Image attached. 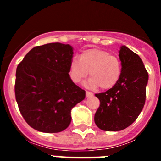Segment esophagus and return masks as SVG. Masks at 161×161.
<instances>
[{
    "mask_svg": "<svg viewBox=\"0 0 161 161\" xmlns=\"http://www.w3.org/2000/svg\"><path fill=\"white\" fill-rule=\"evenodd\" d=\"M93 96V94L91 92H89V91H86V97H92Z\"/></svg>",
    "mask_w": 161,
    "mask_h": 161,
    "instance_id": "1",
    "label": "esophagus"
}]
</instances>
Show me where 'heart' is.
Returning <instances> with one entry per match:
<instances>
[{
    "instance_id": "obj_1",
    "label": "heart",
    "mask_w": 161,
    "mask_h": 161,
    "mask_svg": "<svg viewBox=\"0 0 161 161\" xmlns=\"http://www.w3.org/2000/svg\"><path fill=\"white\" fill-rule=\"evenodd\" d=\"M90 71L88 86L101 87L107 90L114 87L121 76V64L118 58L104 50L92 48L84 51L80 59L73 58L70 62L69 75L74 83H80Z\"/></svg>"
}]
</instances>
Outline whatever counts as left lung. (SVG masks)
<instances>
[{"instance_id":"obj_1","label":"left lung","mask_w":161,"mask_h":161,"mask_svg":"<svg viewBox=\"0 0 161 161\" xmlns=\"http://www.w3.org/2000/svg\"><path fill=\"white\" fill-rule=\"evenodd\" d=\"M121 76L114 87L97 93L100 106L94 115L97 127L106 131H119L136 120L146 99L147 73L143 61L131 50L122 46L119 51Z\"/></svg>"}]
</instances>
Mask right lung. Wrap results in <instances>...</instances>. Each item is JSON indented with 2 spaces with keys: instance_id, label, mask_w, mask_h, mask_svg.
<instances>
[{
  "instance_id": "add662e5",
  "label": "right lung",
  "mask_w": 161,
  "mask_h": 161,
  "mask_svg": "<svg viewBox=\"0 0 161 161\" xmlns=\"http://www.w3.org/2000/svg\"><path fill=\"white\" fill-rule=\"evenodd\" d=\"M72 56L69 44L53 42L32 48L18 65L15 97L32 128L45 133L65 130L72 109L85 99V91L68 74Z\"/></svg>"
}]
</instances>
